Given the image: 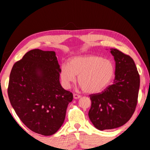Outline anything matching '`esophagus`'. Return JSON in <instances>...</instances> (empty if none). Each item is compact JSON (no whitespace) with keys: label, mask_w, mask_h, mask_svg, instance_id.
I'll list each match as a JSON object with an SVG mask.
<instances>
[{"label":"esophagus","mask_w":150,"mask_h":150,"mask_svg":"<svg viewBox=\"0 0 150 150\" xmlns=\"http://www.w3.org/2000/svg\"><path fill=\"white\" fill-rule=\"evenodd\" d=\"M81 97V96L79 95H77V94H73V98H75V99H78V98H79Z\"/></svg>","instance_id":"34e87169"}]
</instances>
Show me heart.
<instances>
[{"label":"heart","mask_w":150,"mask_h":150,"mask_svg":"<svg viewBox=\"0 0 150 150\" xmlns=\"http://www.w3.org/2000/svg\"><path fill=\"white\" fill-rule=\"evenodd\" d=\"M115 75V66L110 60L95 56H78L70 59L68 65H63L60 77L63 85L69 88L78 82L83 91L88 93H96L105 88Z\"/></svg>","instance_id":"obj_1"}]
</instances>
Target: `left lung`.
<instances>
[{
  "label": "left lung",
  "instance_id": "obj_1",
  "mask_svg": "<svg viewBox=\"0 0 150 150\" xmlns=\"http://www.w3.org/2000/svg\"><path fill=\"white\" fill-rule=\"evenodd\" d=\"M116 63L112 85L101 93L90 95L88 117L96 128L109 130L122 126L130 120L138 103L139 75L130 56L110 49Z\"/></svg>",
  "mask_w": 150,
  "mask_h": 150
}]
</instances>
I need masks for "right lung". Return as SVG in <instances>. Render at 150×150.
<instances>
[{
    "mask_svg": "<svg viewBox=\"0 0 150 150\" xmlns=\"http://www.w3.org/2000/svg\"><path fill=\"white\" fill-rule=\"evenodd\" d=\"M55 52L35 49L14 63L8 95L16 115L30 130L44 136L55 134L65 120L73 94L59 82Z\"/></svg>",
    "mask_w": 150,
    "mask_h": 150,
    "instance_id": "add662e5",
    "label": "right lung"
}]
</instances>
